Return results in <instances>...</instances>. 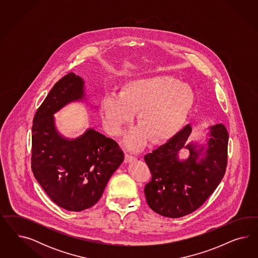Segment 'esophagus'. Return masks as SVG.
Instances as JSON below:
<instances>
[{"instance_id":"obj_1","label":"esophagus","mask_w":258,"mask_h":258,"mask_svg":"<svg viewBox=\"0 0 258 258\" xmlns=\"http://www.w3.org/2000/svg\"><path fill=\"white\" fill-rule=\"evenodd\" d=\"M136 158L135 157L132 156V155H128V154H125V163H131L134 161Z\"/></svg>"}]
</instances>
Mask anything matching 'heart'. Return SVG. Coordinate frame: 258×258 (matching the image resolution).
I'll use <instances>...</instances> for the list:
<instances>
[{
    "mask_svg": "<svg viewBox=\"0 0 258 258\" xmlns=\"http://www.w3.org/2000/svg\"><path fill=\"white\" fill-rule=\"evenodd\" d=\"M195 94L186 82L170 76H153L125 81L119 95L106 94L100 113L105 131L119 136L137 112L138 127L127 133L125 147L142 149L149 139L154 144L170 140L186 122Z\"/></svg>",
    "mask_w": 258,
    "mask_h": 258,
    "instance_id": "b5f03b06",
    "label": "heart"
}]
</instances>
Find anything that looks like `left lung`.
Listing matches in <instances>:
<instances>
[{
  "mask_svg": "<svg viewBox=\"0 0 258 258\" xmlns=\"http://www.w3.org/2000/svg\"><path fill=\"white\" fill-rule=\"evenodd\" d=\"M191 125H185L170 140L145 156L151 180L145 186L149 207L166 218L177 219L200 208L222 180L227 166L229 135L222 124L210 126L207 149L197 144L184 146ZM182 147L189 149L185 160L178 159Z\"/></svg>",
  "mask_w": 258,
  "mask_h": 258,
  "instance_id": "1",
  "label": "left lung"
}]
</instances>
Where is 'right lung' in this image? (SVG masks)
<instances>
[{
  "label": "right lung",
  "mask_w": 258,
  "mask_h": 258,
  "mask_svg": "<svg viewBox=\"0 0 258 258\" xmlns=\"http://www.w3.org/2000/svg\"><path fill=\"white\" fill-rule=\"evenodd\" d=\"M83 97V79L74 73L65 75L47 94L32 125L33 174L48 197L68 211L94 206L124 161L117 143L93 128L72 140L57 133L54 113Z\"/></svg>",
  "instance_id": "1"
}]
</instances>
